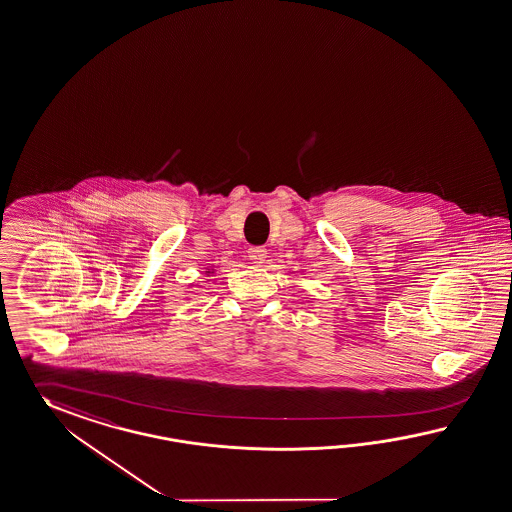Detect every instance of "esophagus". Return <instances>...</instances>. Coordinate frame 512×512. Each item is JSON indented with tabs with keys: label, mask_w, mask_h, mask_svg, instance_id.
Masks as SVG:
<instances>
[{
	"label": "esophagus",
	"mask_w": 512,
	"mask_h": 512,
	"mask_svg": "<svg viewBox=\"0 0 512 512\" xmlns=\"http://www.w3.org/2000/svg\"><path fill=\"white\" fill-rule=\"evenodd\" d=\"M266 248H262V246H251L250 250H248V257H250L251 261L257 262V264H261L264 259H266Z\"/></svg>",
	"instance_id": "obj_1"
}]
</instances>
